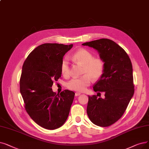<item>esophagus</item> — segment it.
<instances>
[{
    "instance_id": "obj_1",
    "label": "esophagus",
    "mask_w": 149,
    "mask_h": 149,
    "mask_svg": "<svg viewBox=\"0 0 149 149\" xmlns=\"http://www.w3.org/2000/svg\"><path fill=\"white\" fill-rule=\"evenodd\" d=\"M80 94H81V93H75V95L76 97H77V96L80 95Z\"/></svg>"
}]
</instances>
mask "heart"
Wrapping results in <instances>:
<instances>
[{"label":"heart","instance_id":"heart-1","mask_svg":"<svg viewBox=\"0 0 149 149\" xmlns=\"http://www.w3.org/2000/svg\"><path fill=\"white\" fill-rule=\"evenodd\" d=\"M72 58L83 65L82 74L83 75L79 78H73L67 83L69 89L78 92L85 91L91 83L92 79L97 80L101 78L105 70V63L99 57H94L90 51L85 49H80L72 55ZM61 72L64 77H68L70 74L69 61L66 58L62 60Z\"/></svg>","mask_w":149,"mask_h":149}]
</instances>
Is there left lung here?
Listing matches in <instances>:
<instances>
[{
  "label": "left lung",
  "instance_id": "left-lung-1",
  "mask_svg": "<svg viewBox=\"0 0 149 149\" xmlns=\"http://www.w3.org/2000/svg\"><path fill=\"white\" fill-rule=\"evenodd\" d=\"M82 45L97 50L105 63L104 72L93 86L95 92L104 93L105 98H99L97 95L88 96V116L96 125L110 126L124 114L134 94L131 60L124 49L109 39L102 38Z\"/></svg>",
  "mask_w": 149,
  "mask_h": 149
}]
</instances>
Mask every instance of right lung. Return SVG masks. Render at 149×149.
Wrapping results in <instances>:
<instances>
[{"label": "right lung", "instance_id": "right-lung-1", "mask_svg": "<svg viewBox=\"0 0 149 149\" xmlns=\"http://www.w3.org/2000/svg\"><path fill=\"white\" fill-rule=\"evenodd\" d=\"M73 44L46 43L35 48L22 66L20 92L25 108L38 125L55 130L68 119L75 93L66 89L60 94L53 92L54 81L61 77L63 56Z\"/></svg>", "mask_w": 149, "mask_h": 149}]
</instances>
